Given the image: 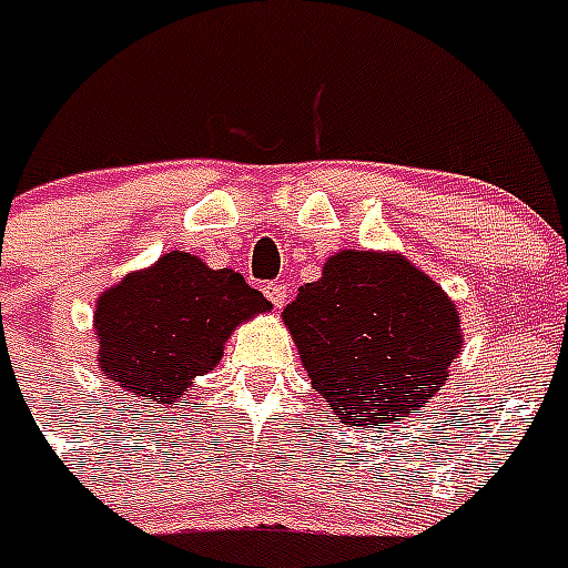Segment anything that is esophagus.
<instances>
[{
    "mask_svg": "<svg viewBox=\"0 0 568 568\" xmlns=\"http://www.w3.org/2000/svg\"><path fill=\"white\" fill-rule=\"evenodd\" d=\"M264 295L270 298V304L273 307H284V301H287V287L281 284V281H270V284H264Z\"/></svg>",
    "mask_w": 568,
    "mask_h": 568,
    "instance_id": "1",
    "label": "esophagus"
}]
</instances>
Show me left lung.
<instances>
[{"mask_svg":"<svg viewBox=\"0 0 568 568\" xmlns=\"http://www.w3.org/2000/svg\"><path fill=\"white\" fill-rule=\"evenodd\" d=\"M313 386L353 426L429 404L460 353L455 304L404 255L344 250L284 310Z\"/></svg>","mask_w":568,"mask_h":568,"instance_id":"obj_1","label":"left lung"}]
</instances>
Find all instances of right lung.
<instances>
[{
    "label": "right lung",
    "instance_id": "add662e5",
    "mask_svg": "<svg viewBox=\"0 0 568 568\" xmlns=\"http://www.w3.org/2000/svg\"><path fill=\"white\" fill-rule=\"evenodd\" d=\"M267 310L239 273L173 250L99 298V364L142 404H173L219 364L235 324Z\"/></svg>",
    "mask_w": 568,
    "mask_h": 568
}]
</instances>
